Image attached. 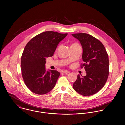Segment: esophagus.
I'll list each match as a JSON object with an SVG mask.
<instances>
[{
	"mask_svg": "<svg viewBox=\"0 0 125 125\" xmlns=\"http://www.w3.org/2000/svg\"><path fill=\"white\" fill-rule=\"evenodd\" d=\"M69 73V72L68 71H67V70H64V71H62V73H63V74H65V73Z\"/></svg>",
	"mask_w": 125,
	"mask_h": 125,
	"instance_id": "34e87169",
	"label": "esophagus"
}]
</instances>
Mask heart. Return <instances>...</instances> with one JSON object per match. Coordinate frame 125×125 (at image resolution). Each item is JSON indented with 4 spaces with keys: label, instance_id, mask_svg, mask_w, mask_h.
I'll return each instance as SVG.
<instances>
[{
    "label": "heart",
    "instance_id": "b5f03b06",
    "mask_svg": "<svg viewBox=\"0 0 125 125\" xmlns=\"http://www.w3.org/2000/svg\"><path fill=\"white\" fill-rule=\"evenodd\" d=\"M78 45H79L78 43H73L71 45V46H78Z\"/></svg>",
    "mask_w": 125,
    "mask_h": 125
}]
</instances>
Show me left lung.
<instances>
[{
  "mask_svg": "<svg viewBox=\"0 0 125 125\" xmlns=\"http://www.w3.org/2000/svg\"><path fill=\"white\" fill-rule=\"evenodd\" d=\"M72 35L82 44L83 52L81 68L83 67L86 76L78 75L73 84L74 89L83 96H90L99 91L105 85L109 74V61L105 46L99 40L87 33Z\"/></svg>",
  "mask_w": 125,
  "mask_h": 125,
  "instance_id": "1",
  "label": "left lung"
}]
</instances>
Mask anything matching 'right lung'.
Segmentation results:
<instances>
[{"label":"right lung","instance_id":"right-lung-1","mask_svg":"<svg viewBox=\"0 0 125 125\" xmlns=\"http://www.w3.org/2000/svg\"><path fill=\"white\" fill-rule=\"evenodd\" d=\"M67 33L45 31L26 44L21 60L22 77L26 86L37 94H45L55 87L60 75L57 70L46 71V58L52 57L58 43Z\"/></svg>","mask_w":125,"mask_h":125}]
</instances>
